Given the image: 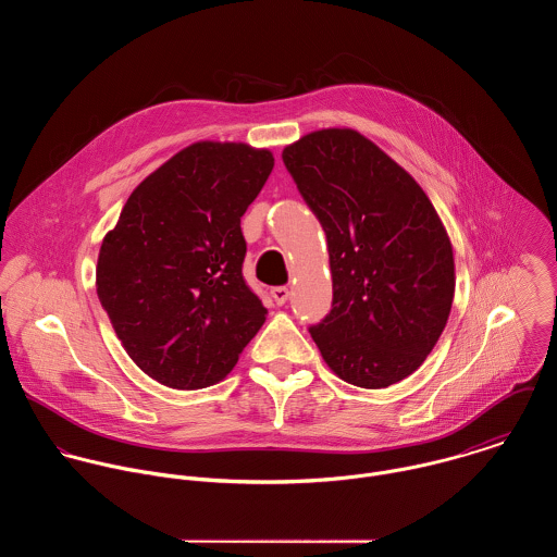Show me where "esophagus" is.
<instances>
[{
    "label": "esophagus",
    "mask_w": 557,
    "mask_h": 557,
    "mask_svg": "<svg viewBox=\"0 0 557 557\" xmlns=\"http://www.w3.org/2000/svg\"><path fill=\"white\" fill-rule=\"evenodd\" d=\"M270 296H272V300L281 307V305H285V302H287V298H289V289H287V287H274V289L270 292Z\"/></svg>",
    "instance_id": "34e87169"
}]
</instances>
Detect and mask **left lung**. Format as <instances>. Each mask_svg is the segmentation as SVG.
Here are the masks:
<instances>
[{
    "label": "left lung",
    "instance_id": "obj_1",
    "mask_svg": "<svg viewBox=\"0 0 557 557\" xmlns=\"http://www.w3.org/2000/svg\"><path fill=\"white\" fill-rule=\"evenodd\" d=\"M283 162L325 232L332 311L311 336L358 388L409 377L440 341L455 298L448 232L420 184L354 128L313 131Z\"/></svg>",
    "mask_w": 557,
    "mask_h": 557
}]
</instances>
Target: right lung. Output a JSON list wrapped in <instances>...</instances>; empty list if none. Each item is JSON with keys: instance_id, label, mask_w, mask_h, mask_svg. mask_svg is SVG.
Segmentation results:
<instances>
[{"instance_id": "right-lung-1", "label": "right lung", "mask_w": 557, "mask_h": 557, "mask_svg": "<svg viewBox=\"0 0 557 557\" xmlns=\"http://www.w3.org/2000/svg\"><path fill=\"white\" fill-rule=\"evenodd\" d=\"M274 157L242 141H197L152 171L104 234L96 292L131 360L162 386L219 384L263 325L246 287L239 219Z\"/></svg>"}]
</instances>
